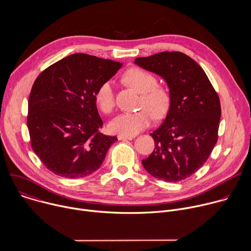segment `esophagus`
<instances>
[{
    "mask_svg": "<svg viewBox=\"0 0 251 251\" xmlns=\"http://www.w3.org/2000/svg\"><path fill=\"white\" fill-rule=\"evenodd\" d=\"M133 136H125V135H118V140H131Z\"/></svg>",
    "mask_w": 251,
    "mask_h": 251,
    "instance_id": "34e87169",
    "label": "esophagus"
}]
</instances>
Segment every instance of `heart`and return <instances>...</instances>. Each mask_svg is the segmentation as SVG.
I'll return each instance as SVG.
<instances>
[{"label":"heart","instance_id":"obj_1","mask_svg":"<svg viewBox=\"0 0 251 251\" xmlns=\"http://www.w3.org/2000/svg\"><path fill=\"white\" fill-rule=\"evenodd\" d=\"M124 79L142 94L140 107L142 109L133 113H122L109 124L111 132L119 135L133 136L147 128L153 116L163 118L169 111L172 94L169 87L158 84L157 77L150 71L140 67L128 69ZM95 102L98 108L105 114H111L115 108V95L111 80L104 81L95 92Z\"/></svg>","mask_w":251,"mask_h":251}]
</instances>
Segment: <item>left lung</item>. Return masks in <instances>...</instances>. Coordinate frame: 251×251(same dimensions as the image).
I'll list each match as a JSON object with an SVG mask.
<instances>
[{
  "label": "left lung",
  "mask_w": 251,
  "mask_h": 251,
  "mask_svg": "<svg viewBox=\"0 0 251 251\" xmlns=\"http://www.w3.org/2000/svg\"><path fill=\"white\" fill-rule=\"evenodd\" d=\"M135 63L162 76L172 94L166 119L150 134L155 149L142 164L162 181L185 180L206 162L217 144L220 97L203 69L183 52L162 51L137 57Z\"/></svg>",
  "instance_id": "1"
}]
</instances>
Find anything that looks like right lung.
I'll list each match as a JSON object with an SVG mask.
<instances>
[{
    "instance_id": "obj_1",
    "label": "right lung",
    "mask_w": 251,
    "mask_h": 251,
    "mask_svg": "<svg viewBox=\"0 0 251 251\" xmlns=\"http://www.w3.org/2000/svg\"><path fill=\"white\" fill-rule=\"evenodd\" d=\"M122 63L75 53L46 68L28 98L26 124L30 145L53 174L77 178L100 168L115 136L100 132L95 92Z\"/></svg>"
}]
</instances>
